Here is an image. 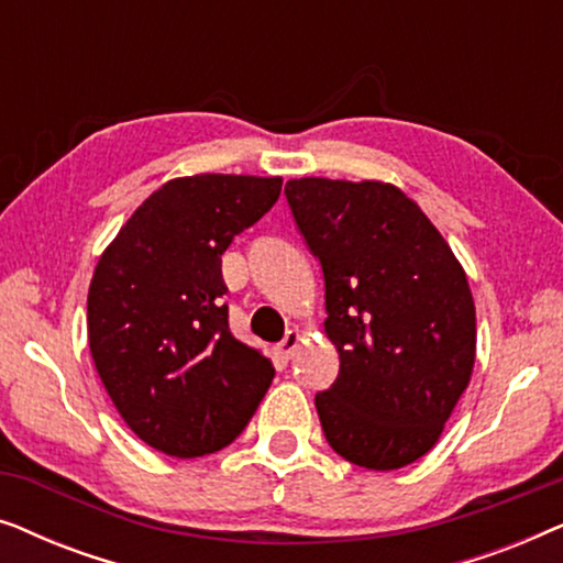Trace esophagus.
Segmentation results:
<instances>
[{
  "label": "esophagus",
  "instance_id": "obj_1",
  "mask_svg": "<svg viewBox=\"0 0 563 563\" xmlns=\"http://www.w3.org/2000/svg\"><path fill=\"white\" fill-rule=\"evenodd\" d=\"M297 345H299V333H297V330H287V335H284L279 345H276V351H279L282 358H291V356H295Z\"/></svg>",
  "mask_w": 563,
  "mask_h": 563
}]
</instances>
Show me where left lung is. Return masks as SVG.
<instances>
[{
  "mask_svg": "<svg viewBox=\"0 0 563 563\" xmlns=\"http://www.w3.org/2000/svg\"><path fill=\"white\" fill-rule=\"evenodd\" d=\"M291 218L325 279V333L341 356L314 395L330 449L391 472L433 449L472 379L476 314L449 243L382 181L291 179Z\"/></svg>",
  "mask_w": 563,
  "mask_h": 563,
  "instance_id": "obj_1",
  "label": "left lung"
}]
</instances>
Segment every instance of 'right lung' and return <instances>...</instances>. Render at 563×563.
Instances as JSON below:
<instances>
[{
  "mask_svg": "<svg viewBox=\"0 0 563 563\" xmlns=\"http://www.w3.org/2000/svg\"><path fill=\"white\" fill-rule=\"evenodd\" d=\"M279 195V176L174 179L99 258L87 299L91 358L151 449L176 459L225 449L272 387V361L228 328L220 256Z\"/></svg>",
  "mask_w": 563,
  "mask_h": 563,
  "instance_id": "1",
  "label": "right lung"
}]
</instances>
